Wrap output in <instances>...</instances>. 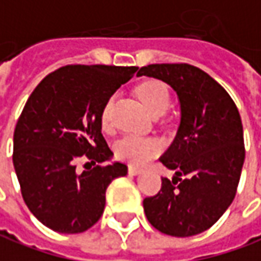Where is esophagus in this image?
<instances>
[{
    "label": "esophagus",
    "mask_w": 261,
    "mask_h": 261,
    "mask_svg": "<svg viewBox=\"0 0 261 261\" xmlns=\"http://www.w3.org/2000/svg\"><path fill=\"white\" fill-rule=\"evenodd\" d=\"M143 169L140 168V167H136V165H128V174L130 175H137L140 174Z\"/></svg>",
    "instance_id": "1"
}]
</instances>
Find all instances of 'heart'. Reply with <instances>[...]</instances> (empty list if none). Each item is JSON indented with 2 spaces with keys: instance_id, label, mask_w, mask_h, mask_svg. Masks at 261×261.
Here are the masks:
<instances>
[{
  "instance_id": "1",
  "label": "heart",
  "mask_w": 261,
  "mask_h": 261,
  "mask_svg": "<svg viewBox=\"0 0 261 261\" xmlns=\"http://www.w3.org/2000/svg\"><path fill=\"white\" fill-rule=\"evenodd\" d=\"M137 94L141 99L145 107L152 114H160L168 109L171 103L169 90L165 83L160 80H147L137 87ZM114 96L109 97L100 113V123L103 128L110 127V114H112ZM162 149L161 140L155 137H141L136 134H128L123 137L116 144V155L123 161L131 164H144L156 154H160Z\"/></svg>"
}]
</instances>
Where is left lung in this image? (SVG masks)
I'll use <instances>...</instances> for the list:
<instances>
[{"label": "left lung", "instance_id": "1", "mask_svg": "<svg viewBox=\"0 0 261 261\" xmlns=\"http://www.w3.org/2000/svg\"><path fill=\"white\" fill-rule=\"evenodd\" d=\"M137 76L155 77L174 89L181 103V124L160 161L174 169L161 189L143 202L151 225L161 233L188 238L212 227L236 196L245 162L243 125L229 93L202 69L161 63Z\"/></svg>", "mask_w": 261, "mask_h": 261}]
</instances>
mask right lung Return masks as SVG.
I'll return each instance as SVG.
<instances>
[{
    "label": "right lung",
    "instance_id": "obj_1",
    "mask_svg": "<svg viewBox=\"0 0 261 261\" xmlns=\"http://www.w3.org/2000/svg\"><path fill=\"white\" fill-rule=\"evenodd\" d=\"M137 66L67 65L45 76L25 103L14 131L12 162L23 202L59 233H82L103 215L106 189L127 174L110 160L100 113ZM79 159L91 168L82 174ZM93 168L92 169L91 167Z\"/></svg>",
    "mask_w": 261,
    "mask_h": 261
}]
</instances>
